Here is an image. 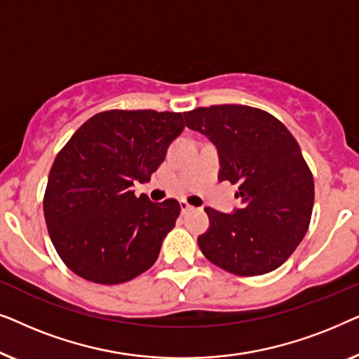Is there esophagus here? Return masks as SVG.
Masks as SVG:
<instances>
[{"mask_svg":"<svg viewBox=\"0 0 359 359\" xmlns=\"http://www.w3.org/2000/svg\"><path fill=\"white\" fill-rule=\"evenodd\" d=\"M180 208H181V212L186 214V212H189L191 209H193V205H189V203H186L184 199H181L180 201Z\"/></svg>","mask_w":359,"mask_h":359,"instance_id":"34e87169","label":"esophagus"}]
</instances>
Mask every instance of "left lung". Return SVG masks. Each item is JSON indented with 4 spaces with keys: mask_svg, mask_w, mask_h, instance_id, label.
<instances>
[{
    "mask_svg": "<svg viewBox=\"0 0 359 359\" xmlns=\"http://www.w3.org/2000/svg\"><path fill=\"white\" fill-rule=\"evenodd\" d=\"M186 126L208 137L219 154V181L238 184V209L212 208L198 237L204 257L238 276L281 266L306 235L313 178L286 126L266 111L220 104L184 112Z\"/></svg>",
    "mask_w": 359,
    "mask_h": 359,
    "instance_id": "obj_1",
    "label": "left lung"
}]
</instances>
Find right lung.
<instances>
[{
	"instance_id": "add662e5",
	"label": "right lung",
	"mask_w": 359,
	"mask_h": 359,
	"mask_svg": "<svg viewBox=\"0 0 359 359\" xmlns=\"http://www.w3.org/2000/svg\"><path fill=\"white\" fill-rule=\"evenodd\" d=\"M184 129V114L104 111L88 119L53 161L43 215L53 247L78 276L121 284L147 271L180 215V203L137 198Z\"/></svg>"
}]
</instances>
